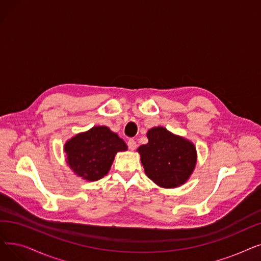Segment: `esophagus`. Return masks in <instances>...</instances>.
<instances>
[{
    "label": "esophagus",
    "mask_w": 261,
    "mask_h": 261,
    "mask_svg": "<svg viewBox=\"0 0 261 261\" xmlns=\"http://www.w3.org/2000/svg\"><path fill=\"white\" fill-rule=\"evenodd\" d=\"M127 145H128L130 150H134L135 148H137V142H135L133 139H130V140L128 141Z\"/></svg>",
    "instance_id": "esophagus-1"
}]
</instances>
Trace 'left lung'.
<instances>
[{
	"label": "left lung",
	"mask_w": 261,
	"mask_h": 261,
	"mask_svg": "<svg viewBox=\"0 0 261 261\" xmlns=\"http://www.w3.org/2000/svg\"><path fill=\"white\" fill-rule=\"evenodd\" d=\"M147 138L138 149L146 175L162 188L184 185L195 167L194 145L162 127L150 129Z\"/></svg>",
	"instance_id": "1"
}]
</instances>
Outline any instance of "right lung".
Returning <instances> with one entry per match:
<instances>
[{
	"mask_svg": "<svg viewBox=\"0 0 261 261\" xmlns=\"http://www.w3.org/2000/svg\"><path fill=\"white\" fill-rule=\"evenodd\" d=\"M127 148L126 143L108 127H94L68 141L65 152L77 176L96 181L108 174L116 152Z\"/></svg>",
	"mask_w": 261,
	"mask_h": 261,
	"instance_id": "obj_1",
	"label": "right lung"
}]
</instances>
